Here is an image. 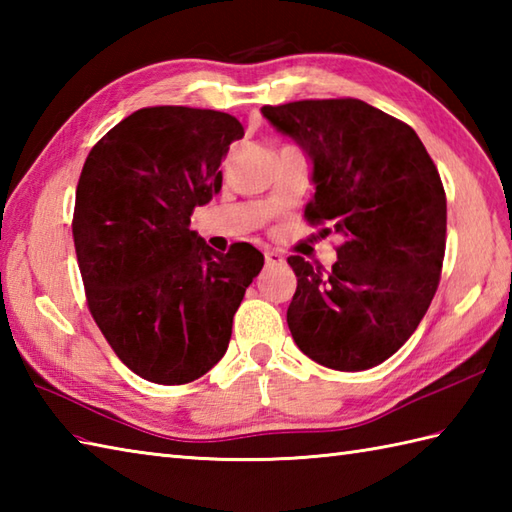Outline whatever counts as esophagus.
<instances>
[{
    "mask_svg": "<svg viewBox=\"0 0 512 512\" xmlns=\"http://www.w3.org/2000/svg\"><path fill=\"white\" fill-rule=\"evenodd\" d=\"M264 257H266V268H275V266L286 264V259L281 257V253H277V250H266Z\"/></svg>",
    "mask_w": 512,
    "mask_h": 512,
    "instance_id": "34e87169",
    "label": "esophagus"
}]
</instances>
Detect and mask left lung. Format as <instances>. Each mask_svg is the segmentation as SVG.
Masks as SVG:
<instances>
[{"label":"left lung","mask_w":512,"mask_h":512,"mask_svg":"<svg viewBox=\"0 0 512 512\" xmlns=\"http://www.w3.org/2000/svg\"><path fill=\"white\" fill-rule=\"evenodd\" d=\"M312 165V224L339 233L330 270L288 257L297 292L288 328L299 350L339 372H363L398 352L438 290L447 198L422 140L358 99L262 107Z\"/></svg>","instance_id":"8db88e82"}]
</instances>
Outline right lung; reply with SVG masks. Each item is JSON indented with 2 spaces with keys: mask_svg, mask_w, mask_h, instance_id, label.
I'll return each mask as SVG.
<instances>
[{
  "mask_svg": "<svg viewBox=\"0 0 512 512\" xmlns=\"http://www.w3.org/2000/svg\"><path fill=\"white\" fill-rule=\"evenodd\" d=\"M235 116L162 105L123 118L90 151L74 206V248L92 317L140 378L184 385L224 356L233 317L264 266L255 246L217 253L191 213L222 189Z\"/></svg>",
  "mask_w": 512,
  "mask_h": 512,
  "instance_id": "1",
  "label": "right lung"
}]
</instances>
